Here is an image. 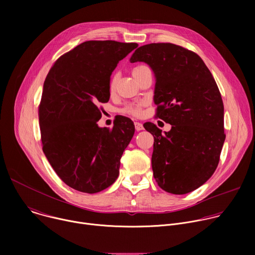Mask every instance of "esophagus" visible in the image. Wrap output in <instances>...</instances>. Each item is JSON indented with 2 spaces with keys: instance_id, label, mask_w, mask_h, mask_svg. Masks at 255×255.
I'll return each mask as SVG.
<instances>
[{
  "instance_id": "1",
  "label": "esophagus",
  "mask_w": 255,
  "mask_h": 255,
  "mask_svg": "<svg viewBox=\"0 0 255 255\" xmlns=\"http://www.w3.org/2000/svg\"><path fill=\"white\" fill-rule=\"evenodd\" d=\"M134 125H135V129H136L137 131H141V130H143V129H144V127H143L142 123H140V122H135V123H134Z\"/></svg>"
}]
</instances>
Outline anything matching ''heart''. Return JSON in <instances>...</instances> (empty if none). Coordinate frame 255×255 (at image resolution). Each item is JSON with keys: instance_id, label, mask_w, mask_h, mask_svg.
<instances>
[{"instance_id": "obj_1", "label": "heart", "mask_w": 255, "mask_h": 255, "mask_svg": "<svg viewBox=\"0 0 255 255\" xmlns=\"http://www.w3.org/2000/svg\"><path fill=\"white\" fill-rule=\"evenodd\" d=\"M144 68H146V66L144 65H138V66H135L133 68V76H136L137 74H139V72L141 70H143ZM118 80H119V76L118 74H115L111 77V80L110 82H109V91H110L111 93H113L115 90H116V86H117V83H118ZM142 103H133V104H129L127 105L124 109H123V113L125 114H129V115H133V116H139L141 114V109H142Z\"/></svg>"}]
</instances>
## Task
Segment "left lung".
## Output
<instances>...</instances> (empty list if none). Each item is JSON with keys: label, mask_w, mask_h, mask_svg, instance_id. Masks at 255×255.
<instances>
[{"label": "left lung", "mask_w": 255, "mask_h": 255, "mask_svg": "<svg viewBox=\"0 0 255 255\" xmlns=\"http://www.w3.org/2000/svg\"><path fill=\"white\" fill-rule=\"evenodd\" d=\"M137 61L152 69L156 116L171 125L164 134L150 122L143 125L154 137V178L167 193H191L206 183L219 163L226 137L220 91L203 59L181 46H140L130 58Z\"/></svg>", "instance_id": "8db88e82"}]
</instances>
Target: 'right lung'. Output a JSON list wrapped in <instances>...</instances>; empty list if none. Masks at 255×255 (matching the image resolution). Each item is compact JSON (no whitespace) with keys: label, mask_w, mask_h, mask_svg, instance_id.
Wrapping results in <instances>:
<instances>
[{"label":"right lung","mask_w":255,"mask_h":255,"mask_svg":"<svg viewBox=\"0 0 255 255\" xmlns=\"http://www.w3.org/2000/svg\"><path fill=\"white\" fill-rule=\"evenodd\" d=\"M137 46L86 41L60 56L45 79L39 105L42 149L63 183L77 191L99 193L119 175L135 127L127 117L111 130L99 127V104L110 99L109 82L118 62Z\"/></svg>","instance_id":"1"}]
</instances>
